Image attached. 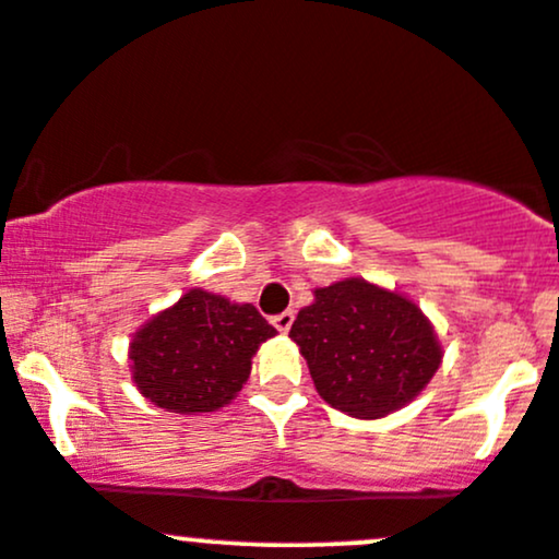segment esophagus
I'll return each mask as SVG.
<instances>
[{"mask_svg":"<svg viewBox=\"0 0 559 559\" xmlns=\"http://www.w3.org/2000/svg\"><path fill=\"white\" fill-rule=\"evenodd\" d=\"M292 323H294V312H292V310L281 312V316H275V318H273V326H275V329H278V331H281V334H289Z\"/></svg>","mask_w":559,"mask_h":559,"instance_id":"1","label":"esophagus"}]
</instances>
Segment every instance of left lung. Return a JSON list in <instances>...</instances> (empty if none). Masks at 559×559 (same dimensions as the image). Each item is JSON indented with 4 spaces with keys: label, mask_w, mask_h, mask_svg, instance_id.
I'll list each match as a JSON object with an SVG mask.
<instances>
[{
    "label": "left lung",
    "mask_w": 559,
    "mask_h": 559,
    "mask_svg": "<svg viewBox=\"0 0 559 559\" xmlns=\"http://www.w3.org/2000/svg\"><path fill=\"white\" fill-rule=\"evenodd\" d=\"M289 336L318 395L355 419L408 406L443 364L432 321L414 299L349 275L312 292Z\"/></svg>",
    "instance_id": "8db88e82"
}]
</instances>
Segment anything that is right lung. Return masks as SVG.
Instances as JSON below:
<instances>
[{"label":"right lung","instance_id":"right-lung-1","mask_svg":"<svg viewBox=\"0 0 559 559\" xmlns=\"http://www.w3.org/2000/svg\"><path fill=\"white\" fill-rule=\"evenodd\" d=\"M275 329L249 302L188 289L148 318L130 342L134 388L171 414L228 406L251 373V358Z\"/></svg>","mask_w":559,"mask_h":559}]
</instances>
